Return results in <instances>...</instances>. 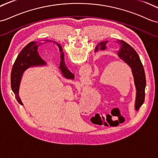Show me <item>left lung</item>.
<instances>
[{"instance_id":"8db88e82","label":"left lung","mask_w":158,"mask_h":158,"mask_svg":"<svg viewBox=\"0 0 158 158\" xmlns=\"http://www.w3.org/2000/svg\"><path fill=\"white\" fill-rule=\"evenodd\" d=\"M117 42L120 45V50L118 51V56L129 64L133 72L135 87L137 89L136 102L135 110H139L143 105L145 100V89L146 86V79L145 71L140 58L137 52L133 48L123 40H118ZM108 41H104L99 43L96 47L95 51L98 50H103L106 49V44Z\"/></svg>"}]
</instances>
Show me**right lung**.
Listing matches in <instances>:
<instances>
[{
  "label": "right lung",
  "instance_id": "right-lung-1",
  "mask_svg": "<svg viewBox=\"0 0 158 158\" xmlns=\"http://www.w3.org/2000/svg\"><path fill=\"white\" fill-rule=\"evenodd\" d=\"M51 41V40H50ZM53 42V41H52ZM58 46L60 48V51L62 52V48L61 46L57 44L56 42H53ZM40 42H31L29 43L28 44L24 47L20 53L18 55L17 59L15 62L13 66L11 75H10V85H11L12 90L13 93L15 95V98L17 102L21 105L20 99L18 96V91H19V83L21 78V75L23 74V71L27 69L28 67H31V66L36 65H43L45 64L41 57L40 56L38 47L39 46ZM64 54H62L60 56V69L66 78L73 79V73L67 69V66L64 63Z\"/></svg>",
  "mask_w": 158,
  "mask_h": 158
}]
</instances>
